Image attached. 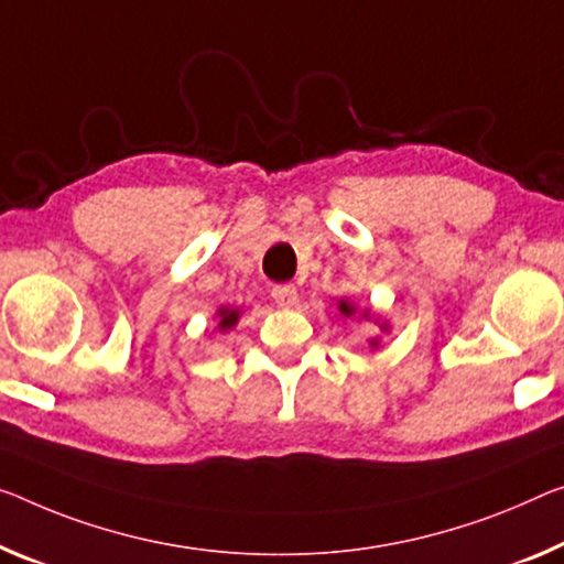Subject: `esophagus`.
I'll list each match as a JSON object with an SVG mask.
<instances>
[{"instance_id": "1", "label": "esophagus", "mask_w": 564, "mask_h": 564, "mask_svg": "<svg viewBox=\"0 0 564 564\" xmlns=\"http://www.w3.org/2000/svg\"><path fill=\"white\" fill-rule=\"evenodd\" d=\"M272 300L280 307H292L297 305V290H294V284H276L272 290Z\"/></svg>"}]
</instances>
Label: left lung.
Wrapping results in <instances>:
<instances>
[{"instance_id":"1","label":"left lung","mask_w":564,"mask_h":564,"mask_svg":"<svg viewBox=\"0 0 564 564\" xmlns=\"http://www.w3.org/2000/svg\"><path fill=\"white\" fill-rule=\"evenodd\" d=\"M337 310H340V315L343 317H358V319H376V325L380 327V333H388L391 330V325L386 323V319H380V315L378 312H372L370 307H358L355 305V302H350V300H337ZM368 348L370 350H378L380 348V337H370L368 340Z\"/></svg>"}]
</instances>
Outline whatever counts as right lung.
Listing matches in <instances>:
<instances>
[{
  "mask_svg": "<svg viewBox=\"0 0 564 564\" xmlns=\"http://www.w3.org/2000/svg\"><path fill=\"white\" fill-rule=\"evenodd\" d=\"M239 317H241L239 307L221 305L219 310H216V333H229L231 327L239 323Z\"/></svg>",
  "mask_w": 564,
  "mask_h": 564,
  "instance_id": "1",
  "label": "right lung"
}]
</instances>
